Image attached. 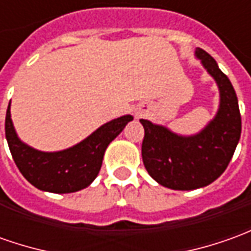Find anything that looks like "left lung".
<instances>
[{
    "mask_svg": "<svg viewBox=\"0 0 251 251\" xmlns=\"http://www.w3.org/2000/svg\"><path fill=\"white\" fill-rule=\"evenodd\" d=\"M197 56L220 88L221 100L216 118L192 137L177 136L163 126L140 119L144 127V166L154 180L172 190H197L217 180L231 161L242 132L232 83L207 52L198 48Z\"/></svg>",
    "mask_w": 251,
    "mask_h": 251,
    "instance_id": "1",
    "label": "left lung"
}]
</instances>
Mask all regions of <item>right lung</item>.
<instances>
[{
  "instance_id": "1",
  "label": "right lung",
  "mask_w": 251,
  "mask_h": 251,
  "mask_svg": "<svg viewBox=\"0 0 251 251\" xmlns=\"http://www.w3.org/2000/svg\"><path fill=\"white\" fill-rule=\"evenodd\" d=\"M132 115H125L105 124L88 139L59 152H41L23 144L13 129L9 105L5 117V136L12 158L25 178L38 190L68 194L83 190L99 175L104 151L124 130Z\"/></svg>"
}]
</instances>
